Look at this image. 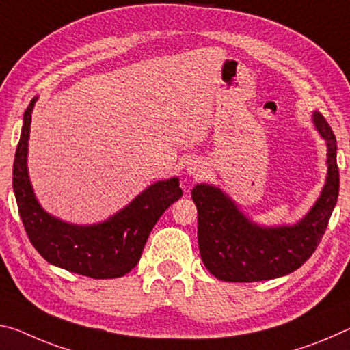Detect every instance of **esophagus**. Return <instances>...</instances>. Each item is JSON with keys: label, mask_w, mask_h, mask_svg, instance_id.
I'll return each mask as SVG.
<instances>
[{"label": "esophagus", "mask_w": 350, "mask_h": 350, "mask_svg": "<svg viewBox=\"0 0 350 350\" xmlns=\"http://www.w3.org/2000/svg\"><path fill=\"white\" fill-rule=\"evenodd\" d=\"M187 173L190 176H199L202 173L201 165H198V162H190L187 165Z\"/></svg>", "instance_id": "1"}]
</instances>
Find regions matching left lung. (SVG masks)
<instances>
[{
	"mask_svg": "<svg viewBox=\"0 0 350 350\" xmlns=\"http://www.w3.org/2000/svg\"><path fill=\"white\" fill-rule=\"evenodd\" d=\"M313 124L327 145V177L312 210L293 226H260L218 187L198 184L191 198L198 208L201 258L224 282L271 280L293 273L312 257L329 224L340 191L336 138L319 112Z\"/></svg>",
	"mask_w": 350,
	"mask_h": 350,
	"instance_id": "1",
	"label": "left lung"
}]
</instances>
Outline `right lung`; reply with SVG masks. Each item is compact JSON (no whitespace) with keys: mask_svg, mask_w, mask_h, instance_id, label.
<instances>
[{"mask_svg":"<svg viewBox=\"0 0 350 350\" xmlns=\"http://www.w3.org/2000/svg\"><path fill=\"white\" fill-rule=\"evenodd\" d=\"M37 96L27 105L14 160V193L27 238L48 263L92 279H115L135 268L143 247L171 204L182 196L179 179L159 180L134 201L98 224L77 226L46 213L38 204L27 174L31 115Z\"/></svg>","mask_w":350,"mask_h":350,"instance_id":"1","label":"right lung"}]
</instances>
